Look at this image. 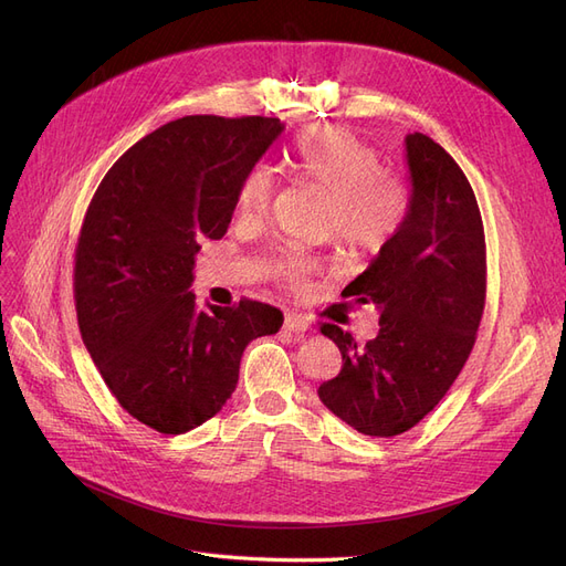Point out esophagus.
I'll return each instance as SVG.
<instances>
[{"label":"esophagus","mask_w":566,"mask_h":566,"mask_svg":"<svg viewBox=\"0 0 566 566\" xmlns=\"http://www.w3.org/2000/svg\"><path fill=\"white\" fill-rule=\"evenodd\" d=\"M283 325H285V331L295 333V335H300V333H306V331L312 328L310 321L302 318L300 314H285V321H283Z\"/></svg>","instance_id":"1"}]
</instances>
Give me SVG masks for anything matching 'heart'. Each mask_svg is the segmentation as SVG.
Wrapping results in <instances>:
<instances>
[{
  "mask_svg": "<svg viewBox=\"0 0 566 566\" xmlns=\"http://www.w3.org/2000/svg\"><path fill=\"white\" fill-rule=\"evenodd\" d=\"M300 177L331 198L325 231L354 256L378 254L397 241L410 214V191L401 177L382 169L380 153L345 127H314L295 142ZM273 200V177L254 167L238 188L235 208L243 219H262ZM285 283H302L312 264L279 262Z\"/></svg>",
  "mask_w": 566,
  "mask_h": 566,
  "instance_id": "heart-1",
  "label": "heart"
}]
</instances>
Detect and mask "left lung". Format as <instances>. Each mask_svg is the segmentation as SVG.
I'll use <instances>...</instances> for the list:
<instances>
[{"mask_svg": "<svg viewBox=\"0 0 566 566\" xmlns=\"http://www.w3.org/2000/svg\"><path fill=\"white\" fill-rule=\"evenodd\" d=\"M410 214L397 241L342 297L373 304L380 331L366 345L323 323L342 370L318 399L356 432L397 437L418 424L455 382L474 347L486 300V243L468 177L430 136H406Z\"/></svg>", "mask_w": 566, "mask_h": 566, "instance_id": "left-lung-1", "label": "left lung"}]
</instances>
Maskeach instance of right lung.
<instances>
[{"label": "right lung", "instance_id": "add662e5", "mask_svg": "<svg viewBox=\"0 0 566 566\" xmlns=\"http://www.w3.org/2000/svg\"><path fill=\"white\" fill-rule=\"evenodd\" d=\"M283 129L279 117L172 119L117 158L84 214L82 342L119 406L160 434L217 416L245 347L283 325L271 304L198 310L191 293L200 243L227 233L238 188Z\"/></svg>", "mask_w": 566, "mask_h": 566}]
</instances>
